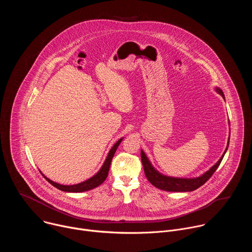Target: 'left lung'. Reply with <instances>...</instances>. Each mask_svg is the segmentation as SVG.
I'll use <instances>...</instances> for the list:
<instances>
[{"label":"left lung","instance_id":"obj_1","mask_svg":"<svg viewBox=\"0 0 252 252\" xmlns=\"http://www.w3.org/2000/svg\"><path fill=\"white\" fill-rule=\"evenodd\" d=\"M215 91H217L223 98L224 94L223 92L220 88H215ZM229 145V138H228V143L227 147L222 155V157L220 158V160L215 163L213 166H211L206 172L201 174L200 176L193 177V178H182V177H172V176H167L162 173H160L158 170H157L148 157L146 156L145 152L141 151L140 152V157H141V162L143 169H145V173L147 178L149 179V182L155 186L156 188L165 190V191H173V192H187V191H192L200 188L202 185H204L208 179L211 177V175L214 173V171L218 169L220 166Z\"/></svg>","mask_w":252,"mask_h":252}]
</instances>
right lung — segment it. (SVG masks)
<instances>
[{
  "mask_svg": "<svg viewBox=\"0 0 252 252\" xmlns=\"http://www.w3.org/2000/svg\"><path fill=\"white\" fill-rule=\"evenodd\" d=\"M124 137L120 138L115 145L114 147L111 149V151L109 152V155H107L103 164L101 165L100 169L94 175L92 176L91 178L87 179V181L81 183V184H78V185H73V186H63V185H60V184H57V183H54L53 181H51L50 178H48L46 175H44L41 171V173L43 174V176L47 179V181L52 185L54 186L55 188H57L58 189L60 190H63V191H66V192H83V191H87V190H91L94 188H97L98 186H100L104 181L105 178L107 176V174H109V170H110V166H111V163H112V159L115 156V153L118 149V147L120 146V143L122 142Z\"/></svg>",
  "mask_w": 252,
  "mask_h": 252,
  "instance_id": "add662e5",
  "label": "right lung"
}]
</instances>
